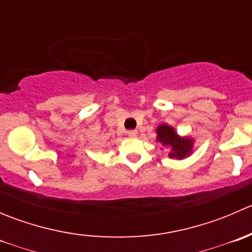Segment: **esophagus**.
I'll return each mask as SVG.
<instances>
[{
	"label": "esophagus",
	"instance_id": "1",
	"mask_svg": "<svg viewBox=\"0 0 252 252\" xmlns=\"http://www.w3.org/2000/svg\"><path fill=\"white\" fill-rule=\"evenodd\" d=\"M126 134H128V136H130V138H135V136L138 135V130H135V129H134V130H128Z\"/></svg>",
	"mask_w": 252,
	"mask_h": 252
}]
</instances>
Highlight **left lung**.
<instances>
[{"instance_id": "left-lung-1", "label": "left lung", "mask_w": 252, "mask_h": 252, "mask_svg": "<svg viewBox=\"0 0 252 252\" xmlns=\"http://www.w3.org/2000/svg\"><path fill=\"white\" fill-rule=\"evenodd\" d=\"M157 138L156 140L162 145L171 149L168 156L171 158L183 159L192 154L194 147V139L189 136H180L175 131L173 126L163 123L159 124L156 129Z\"/></svg>"}]
</instances>
